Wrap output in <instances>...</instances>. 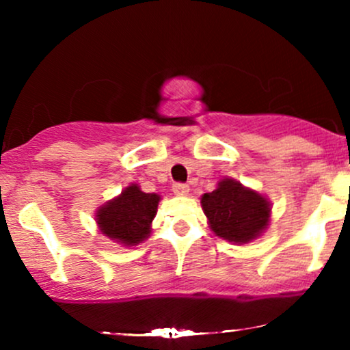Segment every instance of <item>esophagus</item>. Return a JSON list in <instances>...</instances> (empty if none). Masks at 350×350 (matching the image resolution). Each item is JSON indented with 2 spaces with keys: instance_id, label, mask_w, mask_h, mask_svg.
I'll use <instances>...</instances> for the list:
<instances>
[{
  "instance_id": "1",
  "label": "esophagus",
  "mask_w": 350,
  "mask_h": 350,
  "mask_svg": "<svg viewBox=\"0 0 350 350\" xmlns=\"http://www.w3.org/2000/svg\"><path fill=\"white\" fill-rule=\"evenodd\" d=\"M172 192H174L176 196H187L189 186H187V184H183V183H174V184H172Z\"/></svg>"
}]
</instances>
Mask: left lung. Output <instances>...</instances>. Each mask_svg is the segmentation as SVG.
Instances as JSON below:
<instances>
[{
    "mask_svg": "<svg viewBox=\"0 0 350 350\" xmlns=\"http://www.w3.org/2000/svg\"><path fill=\"white\" fill-rule=\"evenodd\" d=\"M208 227L220 239L234 243L255 240L270 224V202L235 179H222L200 199Z\"/></svg>",
    "mask_w": 350,
    "mask_h": 350,
    "instance_id": "8db88e82",
    "label": "left lung"
}]
</instances>
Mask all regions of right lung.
<instances>
[{"label":"right lung","instance_id":"right-lung-1","mask_svg":"<svg viewBox=\"0 0 350 350\" xmlns=\"http://www.w3.org/2000/svg\"><path fill=\"white\" fill-rule=\"evenodd\" d=\"M159 199L158 194H148L138 184H131L97 211L95 220L100 232L124 247L142 243L151 234Z\"/></svg>","mask_w":350,"mask_h":350}]
</instances>
